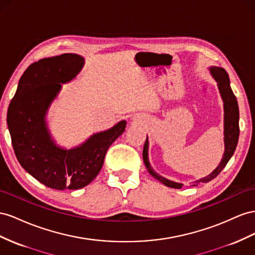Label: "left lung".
Here are the masks:
<instances>
[{
	"label": "left lung",
	"mask_w": 255,
	"mask_h": 255,
	"mask_svg": "<svg viewBox=\"0 0 255 255\" xmlns=\"http://www.w3.org/2000/svg\"><path fill=\"white\" fill-rule=\"evenodd\" d=\"M210 73L218 82V87L220 93H221L222 100L224 102V143H225V151L224 155L222 157L221 163L219 164V166L212 171V173L205 177L203 179L195 181L193 184H199V183H206L211 181L212 179H215L222 169L226 166V164L230 161L232 155L235 152V149L237 147V142L239 138V109H238V103L236 100L235 94L233 93L231 86H230V78L229 74L222 67H211ZM148 137L146 141H144V146L142 150V157L143 162L149 173L152 175L156 180H159L163 184L169 188L174 189H181V183L170 181L168 179L164 178L160 175H157L155 171L150 166V163L148 161Z\"/></svg>",
	"instance_id": "8db88e82"
}]
</instances>
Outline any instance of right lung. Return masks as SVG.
<instances>
[{
  "label": "right lung",
  "mask_w": 255,
  "mask_h": 255,
  "mask_svg": "<svg viewBox=\"0 0 255 255\" xmlns=\"http://www.w3.org/2000/svg\"><path fill=\"white\" fill-rule=\"evenodd\" d=\"M84 58L63 53L34 62L19 80L7 112V126L20 165L40 183L56 190H78L98 176L108 148L125 132L126 121L92 135L71 150L50 138L45 115L61 84L72 80L84 66Z\"/></svg>",
  "instance_id": "right-lung-1"
}]
</instances>
